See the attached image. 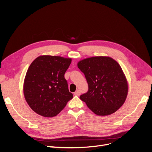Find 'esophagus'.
<instances>
[{"instance_id": "esophagus-1", "label": "esophagus", "mask_w": 152, "mask_h": 152, "mask_svg": "<svg viewBox=\"0 0 152 152\" xmlns=\"http://www.w3.org/2000/svg\"><path fill=\"white\" fill-rule=\"evenodd\" d=\"M80 91H79V90H77V91H75V92H74V95H77V96H79V95H80Z\"/></svg>"}]
</instances>
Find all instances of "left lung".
<instances>
[{
    "mask_svg": "<svg viewBox=\"0 0 152 152\" xmlns=\"http://www.w3.org/2000/svg\"><path fill=\"white\" fill-rule=\"evenodd\" d=\"M77 66L85 74L88 91L80 98L98 115H108L123 105L128 93V82L120 65L108 56L91 57Z\"/></svg>",
    "mask_w": 152,
    "mask_h": 152,
    "instance_id": "8db88e82",
    "label": "left lung"
}]
</instances>
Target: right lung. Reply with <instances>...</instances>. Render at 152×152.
<instances>
[{"label": "right lung", "instance_id": "1", "mask_svg": "<svg viewBox=\"0 0 152 152\" xmlns=\"http://www.w3.org/2000/svg\"><path fill=\"white\" fill-rule=\"evenodd\" d=\"M71 58L40 56L29 67L23 83L25 100L38 114L52 118L58 114L73 98L64 74Z\"/></svg>", "mask_w": 152, "mask_h": 152}]
</instances>
